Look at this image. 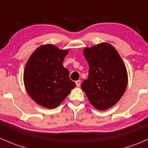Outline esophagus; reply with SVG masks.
Here are the masks:
<instances>
[{"mask_svg":"<svg viewBox=\"0 0 148 148\" xmlns=\"http://www.w3.org/2000/svg\"><path fill=\"white\" fill-rule=\"evenodd\" d=\"M76 85L77 87H79L80 85H81V80H78V81H76Z\"/></svg>","mask_w":148,"mask_h":148,"instance_id":"1","label":"esophagus"}]
</instances>
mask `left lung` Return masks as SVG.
<instances>
[{"mask_svg":"<svg viewBox=\"0 0 148 148\" xmlns=\"http://www.w3.org/2000/svg\"><path fill=\"white\" fill-rule=\"evenodd\" d=\"M84 55L89 64V76L81 88L95 108L108 109L126 90L128 77L125 63L116 49L105 42L86 48Z\"/></svg>","mask_w":148,"mask_h":148,"instance_id":"1","label":"left lung"}]
</instances>
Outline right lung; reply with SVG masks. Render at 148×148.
Instances as JSON below:
<instances>
[{"label": "right lung", "instance_id": "right-lung-1", "mask_svg": "<svg viewBox=\"0 0 148 148\" xmlns=\"http://www.w3.org/2000/svg\"><path fill=\"white\" fill-rule=\"evenodd\" d=\"M67 50L42 45L33 53L25 67L23 81L30 97L40 106L55 108L76 86L63 67Z\"/></svg>", "mask_w": 148, "mask_h": 148}]
</instances>
